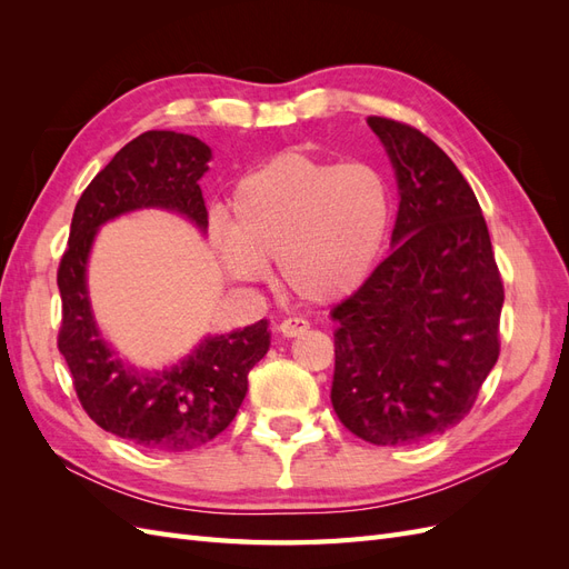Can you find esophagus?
Instances as JSON below:
<instances>
[{
    "mask_svg": "<svg viewBox=\"0 0 569 569\" xmlns=\"http://www.w3.org/2000/svg\"><path fill=\"white\" fill-rule=\"evenodd\" d=\"M278 330H280L282 337H299V335H303L308 330V320H303V318H287V320H282L278 325Z\"/></svg>",
    "mask_w": 569,
    "mask_h": 569,
    "instance_id": "1",
    "label": "esophagus"
}]
</instances>
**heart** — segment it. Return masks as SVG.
Wrapping results in <instances>:
<instances>
[{
    "label": "heart",
    "mask_w": 569,
    "mask_h": 569,
    "mask_svg": "<svg viewBox=\"0 0 569 569\" xmlns=\"http://www.w3.org/2000/svg\"><path fill=\"white\" fill-rule=\"evenodd\" d=\"M391 228L393 189L380 168L282 151L239 178L218 244L237 278L258 280L280 261L291 295L332 303L366 284Z\"/></svg>",
    "instance_id": "heart-1"
}]
</instances>
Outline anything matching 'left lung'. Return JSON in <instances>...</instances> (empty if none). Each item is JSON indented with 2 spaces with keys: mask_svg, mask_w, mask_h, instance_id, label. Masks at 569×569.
Listing matches in <instances>:
<instances>
[{
  "mask_svg": "<svg viewBox=\"0 0 569 569\" xmlns=\"http://www.w3.org/2000/svg\"><path fill=\"white\" fill-rule=\"evenodd\" d=\"M399 182L391 253L330 313L332 406L375 446L456 427L496 366L503 282L479 201L427 134L370 116Z\"/></svg>",
  "mask_w": 569,
  "mask_h": 569,
  "instance_id": "8db88e82",
  "label": "left lung"
}]
</instances>
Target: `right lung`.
Masks as SVG:
<instances>
[{
  "mask_svg": "<svg viewBox=\"0 0 569 569\" xmlns=\"http://www.w3.org/2000/svg\"><path fill=\"white\" fill-rule=\"evenodd\" d=\"M211 149L192 134L149 130L109 161L76 203L61 256L59 351L73 375L84 412L107 432L142 449L180 453L216 439L247 396L249 370L268 353V320L206 337L178 366L137 372L101 339L88 297V256L107 220L137 209H166L206 232L209 211L199 180Z\"/></svg>",
  "mask_w": 569,
  "mask_h": 569,
  "instance_id": "1",
  "label": "right lung"
}]
</instances>
